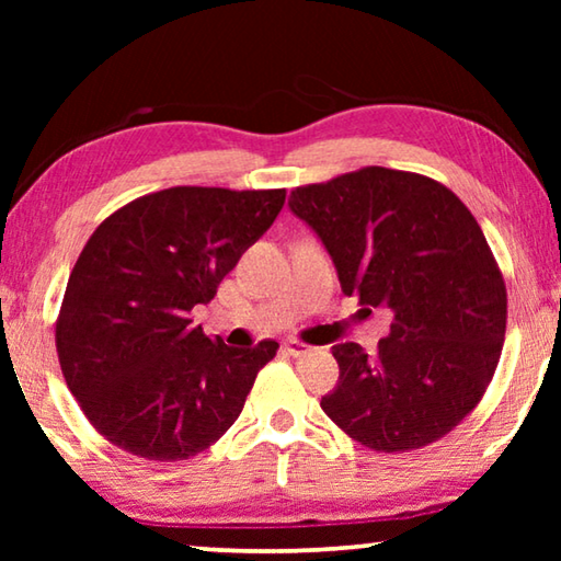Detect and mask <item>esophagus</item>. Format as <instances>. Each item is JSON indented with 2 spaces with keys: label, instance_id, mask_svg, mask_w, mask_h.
<instances>
[{
  "label": "esophagus",
  "instance_id": "esophagus-1",
  "mask_svg": "<svg viewBox=\"0 0 561 561\" xmlns=\"http://www.w3.org/2000/svg\"><path fill=\"white\" fill-rule=\"evenodd\" d=\"M284 351H287L289 356H307V354H311V346L304 344V341H299V339H289V341H284Z\"/></svg>",
  "mask_w": 561,
  "mask_h": 561
}]
</instances>
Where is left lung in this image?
Masks as SVG:
<instances>
[{
  "mask_svg": "<svg viewBox=\"0 0 561 561\" xmlns=\"http://www.w3.org/2000/svg\"><path fill=\"white\" fill-rule=\"evenodd\" d=\"M289 207L327 244L344 294L393 311L374 356L354 341L331 348L339 386L324 413L378 453L445 438L485 396L507 327L478 220L438 180L381 165L294 187Z\"/></svg>",
  "mask_w": 561,
  "mask_h": 561,
  "instance_id": "1",
  "label": "left lung"
}]
</instances>
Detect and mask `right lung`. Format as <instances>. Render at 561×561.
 <instances>
[{"label":"right lung","mask_w":561,"mask_h":561,"mask_svg":"<svg viewBox=\"0 0 561 561\" xmlns=\"http://www.w3.org/2000/svg\"><path fill=\"white\" fill-rule=\"evenodd\" d=\"M287 190L178 185L108 215L76 260L56 317V354L83 415L108 443L156 462L187 460L240 417L277 341L230 348L190 319Z\"/></svg>","instance_id":"obj_1"}]
</instances>
